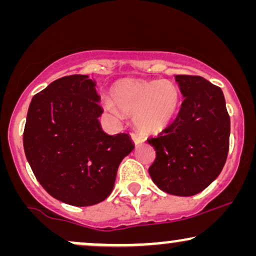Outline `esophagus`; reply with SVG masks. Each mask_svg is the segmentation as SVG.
Wrapping results in <instances>:
<instances>
[{
  "label": "esophagus",
  "mask_w": 256,
  "mask_h": 256,
  "mask_svg": "<svg viewBox=\"0 0 256 256\" xmlns=\"http://www.w3.org/2000/svg\"><path fill=\"white\" fill-rule=\"evenodd\" d=\"M131 138H132V140L134 142V144H140V143L144 142L146 140L144 134H140V132H132Z\"/></svg>",
  "instance_id": "obj_1"
}]
</instances>
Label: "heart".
I'll return each instance as SVG.
<instances>
[{
    "mask_svg": "<svg viewBox=\"0 0 256 256\" xmlns=\"http://www.w3.org/2000/svg\"><path fill=\"white\" fill-rule=\"evenodd\" d=\"M110 96L122 112L134 114L138 128L149 132L166 128L180 107V92L177 85L170 80L124 79L112 88ZM106 106L114 110L110 102Z\"/></svg>",
    "mask_w": 256,
    "mask_h": 256,
    "instance_id": "obj_1",
    "label": "heart"
}]
</instances>
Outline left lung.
Returning a JSON list of instances; mask_svg holds the SVG:
<instances>
[{"label":"left lung","mask_w":256,"mask_h":256,"mask_svg":"<svg viewBox=\"0 0 256 256\" xmlns=\"http://www.w3.org/2000/svg\"><path fill=\"white\" fill-rule=\"evenodd\" d=\"M176 82L184 100L174 122L146 140L156 152L149 174L162 192L192 196L212 183L225 165L230 116L219 86L200 76L178 74Z\"/></svg>","instance_id":"left-lung-1"}]
</instances>
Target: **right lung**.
I'll use <instances>...</instances> for the list:
<instances>
[{
    "mask_svg": "<svg viewBox=\"0 0 256 256\" xmlns=\"http://www.w3.org/2000/svg\"><path fill=\"white\" fill-rule=\"evenodd\" d=\"M95 86L83 74L52 82L32 98L22 136L40 184L54 198L77 207L110 195L120 162L134 148L128 134L110 136L102 130Z\"/></svg>",
    "mask_w": 256,
    "mask_h": 256,
    "instance_id": "add662e5",
    "label": "right lung"
}]
</instances>
